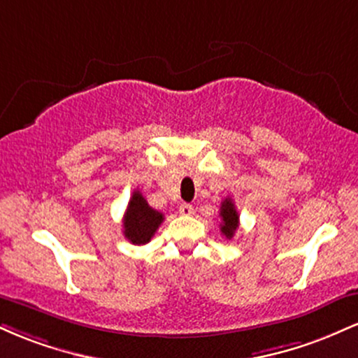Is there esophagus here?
Returning <instances> with one entry per match:
<instances>
[{
	"label": "esophagus",
	"instance_id": "obj_1",
	"mask_svg": "<svg viewBox=\"0 0 358 358\" xmlns=\"http://www.w3.org/2000/svg\"><path fill=\"white\" fill-rule=\"evenodd\" d=\"M178 212L182 213V215H192V213H193V207H192L190 203H182V205H180Z\"/></svg>",
	"mask_w": 358,
	"mask_h": 358
}]
</instances>
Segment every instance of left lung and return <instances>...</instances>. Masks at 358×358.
<instances>
[{
  "label": "left lung",
  "mask_w": 358,
  "mask_h": 358,
  "mask_svg": "<svg viewBox=\"0 0 358 358\" xmlns=\"http://www.w3.org/2000/svg\"><path fill=\"white\" fill-rule=\"evenodd\" d=\"M220 232L227 237L229 241L232 239L234 234L239 229V213L236 210L232 199H225L220 205Z\"/></svg>",
  "instance_id": "left-lung-1"
}]
</instances>
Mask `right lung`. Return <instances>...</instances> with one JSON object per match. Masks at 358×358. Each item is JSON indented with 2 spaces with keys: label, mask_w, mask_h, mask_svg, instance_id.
<instances>
[{
  "label": "right lung",
  "mask_w": 358,
  "mask_h": 358,
  "mask_svg": "<svg viewBox=\"0 0 358 358\" xmlns=\"http://www.w3.org/2000/svg\"><path fill=\"white\" fill-rule=\"evenodd\" d=\"M163 220H165L163 213L150 207L141 192L136 190L127 203L124 219H122L124 237L131 244H148Z\"/></svg>",
  "instance_id": "obj_1"
}]
</instances>
